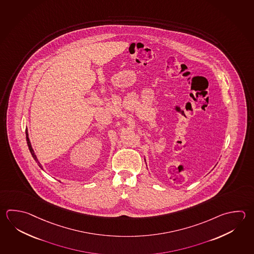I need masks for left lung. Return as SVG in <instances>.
<instances>
[{
	"instance_id": "8db88e82",
	"label": "left lung",
	"mask_w": 254,
	"mask_h": 254,
	"mask_svg": "<svg viewBox=\"0 0 254 254\" xmlns=\"http://www.w3.org/2000/svg\"><path fill=\"white\" fill-rule=\"evenodd\" d=\"M144 161H145V159H144Z\"/></svg>"
}]
</instances>
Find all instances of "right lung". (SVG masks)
I'll use <instances>...</instances> for the list:
<instances>
[{"label":"right lung","mask_w":254,"mask_h":254,"mask_svg":"<svg viewBox=\"0 0 254 254\" xmlns=\"http://www.w3.org/2000/svg\"><path fill=\"white\" fill-rule=\"evenodd\" d=\"M26 139H27V144H28V146H29V152H30V153H31L32 157H33L34 160L36 161V163L39 164V167L41 168V169L43 170V167H42L41 163H39V160H38V158H37V155L35 154V152H34L33 148H32V146H31V143H30V140H29V133H28V129H27V128H26ZM59 182H60V181H59Z\"/></svg>","instance_id":"1"}]
</instances>
